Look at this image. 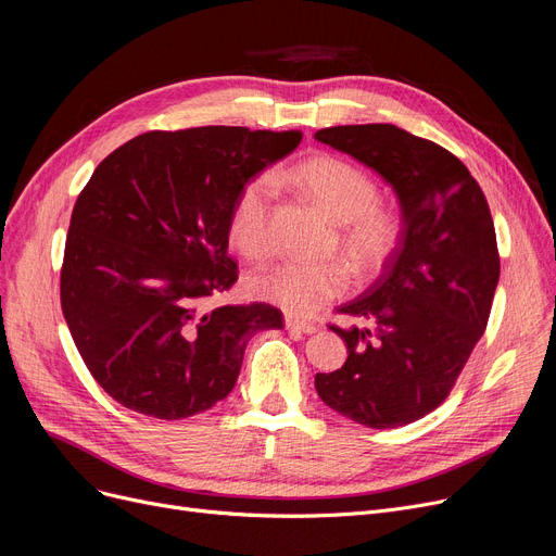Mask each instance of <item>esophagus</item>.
<instances>
[{
  "label": "esophagus",
  "instance_id": "esophagus-1",
  "mask_svg": "<svg viewBox=\"0 0 556 556\" xmlns=\"http://www.w3.org/2000/svg\"><path fill=\"white\" fill-rule=\"evenodd\" d=\"M286 329L295 331V333H316L318 325L304 323V320H298V318H286Z\"/></svg>",
  "mask_w": 556,
  "mask_h": 556
}]
</instances>
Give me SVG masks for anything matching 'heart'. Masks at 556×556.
<instances>
[{
    "label": "heart",
    "instance_id": "1",
    "mask_svg": "<svg viewBox=\"0 0 556 556\" xmlns=\"http://www.w3.org/2000/svg\"><path fill=\"white\" fill-rule=\"evenodd\" d=\"M291 179L338 223V248L358 277L375 275L395 252L402 236L400 213L379 202L377 181L345 159L316 154L300 161ZM277 179L261 173L236 192L229 211L231 245L248 258L273 250V211ZM350 275L338 261H283L250 277V291L293 316H311L327 302L341 298Z\"/></svg>",
    "mask_w": 556,
    "mask_h": 556
}]
</instances>
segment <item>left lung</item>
<instances>
[{"instance_id": "left-lung-1", "label": "left lung", "mask_w": 556, "mask_h": 556, "mask_svg": "<svg viewBox=\"0 0 556 556\" xmlns=\"http://www.w3.org/2000/svg\"><path fill=\"white\" fill-rule=\"evenodd\" d=\"M316 140L377 170L404 218L383 275L336 308L370 327L329 325L348 361L318 372L316 391L358 425L402 427L443 404L486 329L500 279L491 208L452 152L395 125L329 127Z\"/></svg>"}]
</instances>
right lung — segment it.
I'll return each instance as SVG.
<instances>
[{"label":"right lung","instance_id":"1","mask_svg":"<svg viewBox=\"0 0 556 556\" xmlns=\"http://www.w3.org/2000/svg\"><path fill=\"white\" fill-rule=\"evenodd\" d=\"M300 131H148L111 152L79 192L61 268V308L86 368L131 412L181 420L225 400L252 333L281 329L270 304L215 306L236 192Z\"/></svg>","mask_w":556,"mask_h":556}]
</instances>
